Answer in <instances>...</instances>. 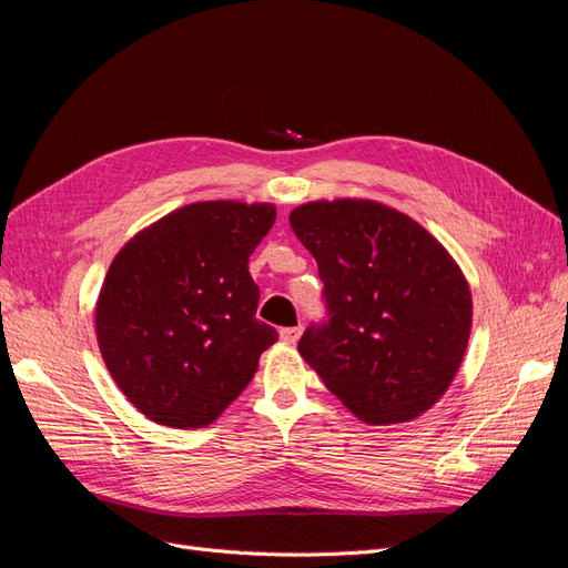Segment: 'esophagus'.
<instances>
[{
	"instance_id": "34e87169",
	"label": "esophagus",
	"mask_w": 568,
	"mask_h": 568,
	"mask_svg": "<svg viewBox=\"0 0 568 568\" xmlns=\"http://www.w3.org/2000/svg\"><path fill=\"white\" fill-rule=\"evenodd\" d=\"M301 334H303V326H284V329L280 332V338L284 343H296L301 338Z\"/></svg>"
}]
</instances>
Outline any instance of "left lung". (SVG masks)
<instances>
[{
  "mask_svg": "<svg viewBox=\"0 0 568 568\" xmlns=\"http://www.w3.org/2000/svg\"><path fill=\"white\" fill-rule=\"evenodd\" d=\"M313 253L329 322L298 353L353 415L412 422L440 400L467 353L471 291L417 220L369 199L303 203L288 215Z\"/></svg>",
  "mask_w": 568,
  "mask_h": 568,
  "instance_id": "left-lung-1",
  "label": "left lung"
}]
</instances>
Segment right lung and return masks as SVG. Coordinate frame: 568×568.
Returning <instances> with one entry per match:
<instances>
[{
  "instance_id": "right-lung-1",
  "label": "right lung",
  "mask_w": 568,
  "mask_h": 568,
  "mask_svg": "<svg viewBox=\"0 0 568 568\" xmlns=\"http://www.w3.org/2000/svg\"><path fill=\"white\" fill-rule=\"evenodd\" d=\"M272 203L199 201L136 232L97 301L101 357L151 422L201 428L242 393L277 341L255 320L248 257L274 225Z\"/></svg>"
}]
</instances>
